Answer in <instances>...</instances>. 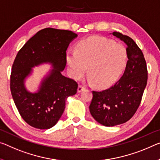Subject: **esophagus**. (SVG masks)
I'll return each instance as SVG.
<instances>
[{"mask_svg":"<svg viewBox=\"0 0 160 160\" xmlns=\"http://www.w3.org/2000/svg\"><path fill=\"white\" fill-rule=\"evenodd\" d=\"M85 86L79 85V86H78V92H82V91L83 90H85Z\"/></svg>","mask_w":160,"mask_h":160,"instance_id":"34e87169","label":"esophagus"}]
</instances>
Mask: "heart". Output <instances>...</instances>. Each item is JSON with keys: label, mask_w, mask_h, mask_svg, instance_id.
I'll use <instances>...</instances> for the list:
<instances>
[{"label": "heart", "mask_w": 160, "mask_h": 160, "mask_svg": "<svg viewBox=\"0 0 160 160\" xmlns=\"http://www.w3.org/2000/svg\"><path fill=\"white\" fill-rule=\"evenodd\" d=\"M128 50L125 45L112 40L94 36L81 40L76 51L68 50L66 62L71 77L80 79L88 68L90 80L99 88L112 85L126 66Z\"/></svg>", "instance_id": "heart-1"}]
</instances>
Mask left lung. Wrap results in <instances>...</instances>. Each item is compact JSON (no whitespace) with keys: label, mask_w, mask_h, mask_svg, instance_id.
Instances as JSON below:
<instances>
[{"label":"left lung","mask_w":160,"mask_h":160,"mask_svg":"<svg viewBox=\"0 0 160 160\" xmlns=\"http://www.w3.org/2000/svg\"><path fill=\"white\" fill-rule=\"evenodd\" d=\"M112 34L127 45L128 60L125 72L109 89L92 91L89 107L92 118L106 127L123 124L132 118L140 105L148 81L146 61L140 48L128 35L118 32Z\"/></svg>","instance_id":"obj_1"}]
</instances>
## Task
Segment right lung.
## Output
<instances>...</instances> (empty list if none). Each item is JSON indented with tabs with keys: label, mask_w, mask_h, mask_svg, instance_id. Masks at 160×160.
<instances>
[{
	"label": "right lung",
	"mask_w": 160,
	"mask_h": 160,
	"mask_svg": "<svg viewBox=\"0 0 160 160\" xmlns=\"http://www.w3.org/2000/svg\"><path fill=\"white\" fill-rule=\"evenodd\" d=\"M78 35L70 30L47 28L28 40L16 57L11 75V91L22 118L40 130L52 128L61 118L65 100L77 92L78 83L65 77L66 50ZM50 63L53 69L42 80L35 93L28 91L25 79L32 68Z\"/></svg>",
	"instance_id": "obj_1"
}]
</instances>
